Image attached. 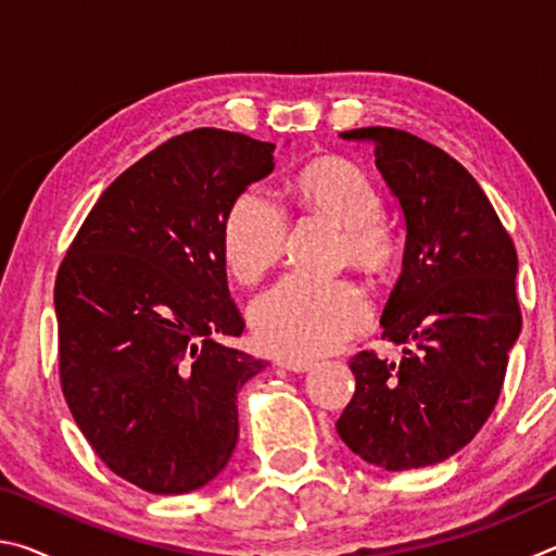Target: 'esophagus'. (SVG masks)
<instances>
[{"mask_svg": "<svg viewBox=\"0 0 556 556\" xmlns=\"http://www.w3.org/2000/svg\"><path fill=\"white\" fill-rule=\"evenodd\" d=\"M279 365L289 372H306L314 368V361H306V357H281Z\"/></svg>", "mask_w": 556, "mask_h": 556, "instance_id": "34e87169", "label": "esophagus"}]
</instances>
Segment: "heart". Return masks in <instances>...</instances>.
Masks as SVG:
<instances>
[{"instance_id":"1","label":"heart","mask_w":556,"mask_h":556,"mask_svg":"<svg viewBox=\"0 0 556 556\" xmlns=\"http://www.w3.org/2000/svg\"><path fill=\"white\" fill-rule=\"evenodd\" d=\"M301 211L341 228L338 260L380 279L400 257L397 235L382 220V195L370 176L345 159H318L291 181ZM287 218L257 191H244L223 220L225 265L244 285L277 265ZM252 331L269 353L308 357L333 351L368 324L370 306L351 279L289 277L262 294L250 312Z\"/></svg>"}]
</instances>
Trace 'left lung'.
Here are the masks:
<instances>
[{
  "instance_id": "8db88e82",
  "label": "left lung",
  "mask_w": 556,
  "mask_h": 556,
  "mask_svg": "<svg viewBox=\"0 0 556 556\" xmlns=\"http://www.w3.org/2000/svg\"><path fill=\"white\" fill-rule=\"evenodd\" d=\"M375 147L407 225L402 275L382 312L400 363L361 351L338 437L384 470L454 456L491 417L522 328L517 252L483 188L444 149L392 127L341 131Z\"/></svg>"
}]
</instances>
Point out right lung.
<instances>
[{"mask_svg": "<svg viewBox=\"0 0 556 556\" xmlns=\"http://www.w3.org/2000/svg\"><path fill=\"white\" fill-rule=\"evenodd\" d=\"M275 144L201 127L112 181L55 277L59 375L75 425L112 473L154 495L213 481L238 444V392L265 361L225 345L223 220L275 168Z\"/></svg>", "mask_w": 556, "mask_h": 556, "instance_id": "1", "label": "right lung"}]
</instances>
